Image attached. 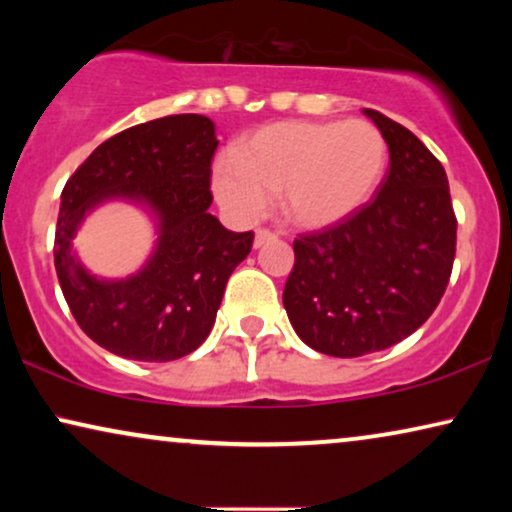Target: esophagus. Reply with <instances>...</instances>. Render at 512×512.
I'll list each match as a JSON object with an SVG mask.
<instances>
[{
  "mask_svg": "<svg viewBox=\"0 0 512 512\" xmlns=\"http://www.w3.org/2000/svg\"><path fill=\"white\" fill-rule=\"evenodd\" d=\"M277 240V233H272V230L268 228H258L256 230V237H254V247H265V244L275 242Z\"/></svg>",
  "mask_w": 512,
  "mask_h": 512,
  "instance_id": "obj_1",
  "label": "esophagus"
}]
</instances>
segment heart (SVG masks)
<instances>
[{
  "label": "heart",
  "instance_id": "heart-1",
  "mask_svg": "<svg viewBox=\"0 0 512 512\" xmlns=\"http://www.w3.org/2000/svg\"><path fill=\"white\" fill-rule=\"evenodd\" d=\"M387 170V137L370 121H284L240 139L212 186L235 219L256 221L279 195L286 221L321 230L366 207Z\"/></svg>",
  "mask_w": 512,
  "mask_h": 512
}]
</instances>
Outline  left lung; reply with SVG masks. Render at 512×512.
Listing matches in <instances>:
<instances>
[{"mask_svg": "<svg viewBox=\"0 0 512 512\" xmlns=\"http://www.w3.org/2000/svg\"><path fill=\"white\" fill-rule=\"evenodd\" d=\"M389 144L373 202L319 233L298 235L284 307L298 338L354 359L415 333L436 310L457 251L447 174L401 123L363 109Z\"/></svg>", "mask_w": 512, "mask_h": 512, "instance_id": "8db88e82", "label": "left lung"}]
</instances>
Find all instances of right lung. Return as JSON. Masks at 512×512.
I'll list each match as a JSON object with an SVG mask.
<instances>
[{
  "label": "right lung",
  "instance_id": "1",
  "mask_svg": "<svg viewBox=\"0 0 512 512\" xmlns=\"http://www.w3.org/2000/svg\"><path fill=\"white\" fill-rule=\"evenodd\" d=\"M219 139L200 114H177L118 132L90 153L62 188L55 272L76 324L97 345L132 361H174L207 340L228 277L254 244L207 212ZM109 199L142 204L159 240L145 268L100 280L82 268L71 240L85 214Z\"/></svg>",
  "mask_w": 512,
  "mask_h": 512
}]
</instances>
